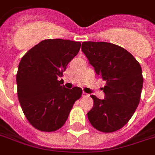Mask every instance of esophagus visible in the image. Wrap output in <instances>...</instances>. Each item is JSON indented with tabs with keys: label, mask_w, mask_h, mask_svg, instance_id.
<instances>
[{
	"label": "esophagus",
	"mask_w": 155,
	"mask_h": 155,
	"mask_svg": "<svg viewBox=\"0 0 155 155\" xmlns=\"http://www.w3.org/2000/svg\"><path fill=\"white\" fill-rule=\"evenodd\" d=\"M82 97H87V96H88V95H87V93L85 92H82Z\"/></svg>",
	"instance_id": "obj_1"
}]
</instances>
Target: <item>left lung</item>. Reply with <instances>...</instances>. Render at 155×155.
Instances as JSON below:
<instances>
[{
	"label": "left lung",
	"mask_w": 155,
	"mask_h": 155,
	"mask_svg": "<svg viewBox=\"0 0 155 155\" xmlns=\"http://www.w3.org/2000/svg\"><path fill=\"white\" fill-rule=\"evenodd\" d=\"M84 53L95 73L106 81L104 100L91 95L92 109L87 113L91 124L102 132L122 128L139 104L143 87L141 67L133 55L112 43L84 41Z\"/></svg>",
	"instance_id": "obj_1"
}]
</instances>
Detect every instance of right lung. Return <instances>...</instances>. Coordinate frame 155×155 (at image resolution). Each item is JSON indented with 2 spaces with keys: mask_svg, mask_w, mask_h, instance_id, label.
Listing matches in <instances>:
<instances>
[{
  "mask_svg": "<svg viewBox=\"0 0 155 155\" xmlns=\"http://www.w3.org/2000/svg\"><path fill=\"white\" fill-rule=\"evenodd\" d=\"M80 47L78 41L47 39L21 59L16 75L18 98L25 117L38 130L49 132L60 129L81 97L80 87L67 89L62 80H58Z\"/></svg>",
  "mask_w": 155,
  "mask_h": 155,
  "instance_id": "right-lung-1",
  "label": "right lung"
}]
</instances>
